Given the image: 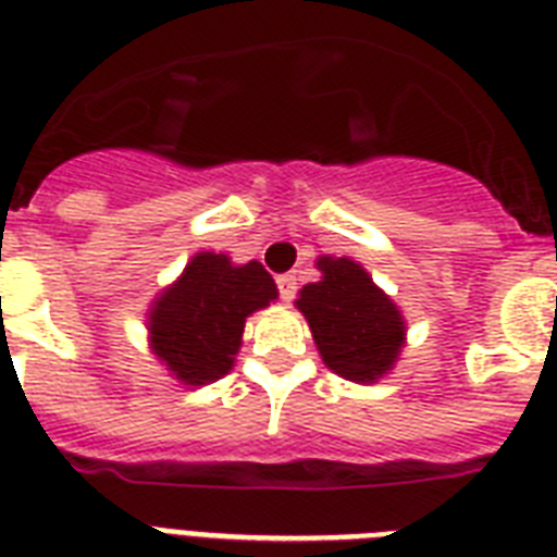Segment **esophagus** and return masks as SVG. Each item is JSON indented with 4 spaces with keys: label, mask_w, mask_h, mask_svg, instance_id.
<instances>
[{
    "label": "esophagus",
    "mask_w": 557,
    "mask_h": 557,
    "mask_svg": "<svg viewBox=\"0 0 557 557\" xmlns=\"http://www.w3.org/2000/svg\"><path fill=\"white\" fill-rule=\"evenodd\" d=\"M277 292H280V297H283V300H295V295H297L295 274H280Z\"/></svg>",
    "instance_id": "esophagus-1"
}]
</instances>
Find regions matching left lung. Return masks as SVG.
Listing matches in <instances>:
<instances>
[{
	"label": "left lung",
	"instance_id": "1",
	"mask_svg": "<svg viewBox=\"0 0 557 557\" xmlns=\"http://www.w3.org/2000/svg\"><path fill=\"white\" fill-rule=\"evenodd\" d=\"M321 283L300 288L297 309L312 326L323 364L349 381H375L405 344V321L358 262L321 257Z\"/></svg>",
	"mask_w": 557,
	"mask_h": 557
}]
</instances>
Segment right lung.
Returning a JSON list of instances; mask_svg holds the SVG:
<instances>
[{"label":"right lung","instance_id":"obj_1","mask_svg":"<svg viewBox=\"0 0 557 557\" xmlns=\"http://www.w3.org/2000/svg\"><path fill=\"white\" fill-rule=\"evenodd\" d=\"M274 297L277 286L260 262L231 265L225 253H196L152 306V349L193 387L222 379L234 367L245 318Z\"/></svg>","mask_w":557,"mask_h":557}]
</instances>
